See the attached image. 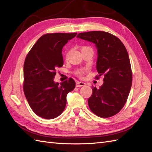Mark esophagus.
Masks as SVG:
<instances>
[{
  "instance_id": "1",
  "label": "esophagus",
  "mask_w": 152,
  "mask_h": 152,
  "mask_svg": "<svg viewBox=\"0 0 152 152\" xmlns=\"http://www.w3.org/2000/svg\"><path fill=\"white\" fill-rule=\"evenodd\" d=\"M85 83L84 82H81V81H77V82H76V86L77 87H83V86H85Z\"/></svg>"
}]
</instances>
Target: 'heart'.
<instances>
[{
    "instance_id": "obj_1",
    "label": "heart",
    "mask_w": 152,
    "mask_h": 152,
    "mask_svg": "<svg viewBox=\"0 0 152 152\" xmlns=\"http://www.w3.org/2000/svg\"><path fill=\"white\" fill-rule=\"evenodd\" d=\"M88 48V47H83V48H82V49H83V48ZM84 72H85L84 70H80V71H77V75H78L79 76H81Z\"/></svg>"
}]
</instances>
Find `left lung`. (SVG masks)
Listing matches in <instances>:
<instances>
[{
	"instance_id": "8db88e82",
	"label": "left lung",
	"mask_w": 152,
	"mask_h": 152,
	"mask_svg": "<svg viewBox=\"0 0 152 152\" xmlns=\"http://www.w3.org/2000/svg\"><path fill=\"white\" fill-rule=\"evenodd\" d=\"M77 37L94 43L98 51L96 69L104 83L92 87L88 99L91 110L101 118L118 114L125 104L132 86V72L129 56L119 39L109 33L94 31L79 33Z\"/></svg>"
}]
</instances>
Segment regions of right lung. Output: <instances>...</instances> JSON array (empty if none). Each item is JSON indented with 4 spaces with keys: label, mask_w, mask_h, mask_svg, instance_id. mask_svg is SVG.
Listing matches in <instances>:
<instances>
[{
    "label": "right lung",
    "mask_w": 152,
    "mask_h": 152,
    "mask_svg": "<svg viewBox=\"0 0 152 152\" xmlns=\"http://www.w3.org/2000/svg\"><path fill=\"white\" fill-rule=\"evenodd\" d=\"M77 33L45 34L38 39L24 64V92L37 115L54 119L64 110L67 95L75 88L72 78L54 82L56 69L64 65L62 48Z\"/></svg>",
    "instance_id": "1"
}]
</instances>
